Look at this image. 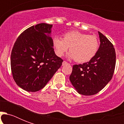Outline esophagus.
<instances>
[{
    "label": "esophagus",
    "mask_w": 124,
    "mask_h": 124,
    "mask_svg": "<svg viewBox=\"0 0 124 124\" xmlns=\"http://www.w3.org/2000/svg\"><path fill=\"white\" fill-rule=\"evenodd\" d=\"M66 64H68V62H66V61H64V62H62V66H65Z\"/></svg>",
    "instance_id": "34e87169"
}]
</instances>
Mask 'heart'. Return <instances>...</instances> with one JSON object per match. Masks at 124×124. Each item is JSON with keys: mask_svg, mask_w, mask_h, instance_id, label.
<instances>
[{"mask_svg": "<svg viewBox=\"0 0 124 124\" xmlns=\"http://www.w3.org/2000/svg\"><path fill=\"white\" fill-rule=\"evenodd\" d=\"M53 43L58 56H63L70 47L71 52L68 54V58L75 59L78 63L90 61L96 54L99 46L96 37L77 31L66 33L64 39L56 36Z\"/></svg>", "mask_w": 124, "mask_h": 124, "instance_id": "1", "label": "heart"}]
</instances>
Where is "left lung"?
<instances>
[{"label": "left lung", "mask_w": 124, "mask_h": 124, "mask_svg": "<svg viewBox=\"0 0 124 124\" xmlns=\"http://www.w3.org/2000/svg\"><path fill=\"white\" fill-rule=\"evenodd\" d=\"M100 46L93 58L83 64L74 65L70 80L76 91L83 95H93L111 80L116 64V53L112 43L98 31Z\"/></svg>", "instance_id": "1"}]
</instances>
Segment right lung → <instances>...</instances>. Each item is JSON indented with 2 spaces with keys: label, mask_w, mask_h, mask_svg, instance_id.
<instances>
[{
  "label": "right lung",
  "mask_w": 124,
  "mask_h": 124,
  "mask_svg": "<svg viewBox=\"0 0 124 124\" xmlns=\"http://www.w3.org/2000/svg\"><path fill=\"white\" fill-rule=\"evenodd\" d=\"M52 24L41 23L28 28L15 42L11 69L16 84L28 92H36L47 84L62 66L55 54L51 37Z\"/></svg>",
  "instance_id": "add662e5"
}]
</instances>
